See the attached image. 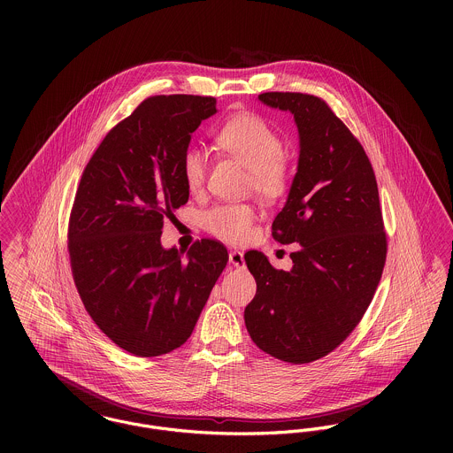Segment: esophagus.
<instances>
[{
    "instance_id": "34e87169",
    "label": "esophagus",
    "mask_w": 453,
    "mask_h": 453,
    "mask_svg": "<svg viewBox=\"0 0 453 453\" xmlns=\"http://www.w3.org/2000/svg\"><path fill=\"white\" fill-rule=\"evenodd\" d=\"M228 259H230V265H234V266H237V268H242V266L246 265V261H244V253H242V251H239V250L230 251V253H228Z\"/></svg>"
}]
</instances>
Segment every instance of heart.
Wrapping results in <instances>:
<instances>
[{
    "label": "heart",
    "instance_id": "b5f03b06",
    "mask_svg": "<svg viewBox=\"0 0 453 453\" xmlns=\"http://www.w3.org/2000/svg\"><path fill=\"white\" fill-rule=\"evenodd\" d=\"M218 144L230 157L250 169L248 187L266 202L288 194L291 171L284 158V139L263 117L242 113L230 119L219 132ZM209 173V155L200 146H190L181 157V174L190 192H198ZM257 209L251 203H218L207 209L200 221L214 237L226 242H244L253 232Z\"/></svg>",
    "mask_w": 453,
    "mask_h": 453
}]
</instances>
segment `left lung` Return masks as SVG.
<instances>
[{
    "mask_svg": "<svg viewBox=\"0 0 453 453\" xmlns=\"http://www.w3.org/2000/svg\"><path fill=\"white\" fill-rule=\"evenodd\" d=\"M266 106L291 111L300 134L298 173L272 223L280 244L298 242L293 268L244 255L257 295L244 311L259 349L305 365L334 350L363 319L380 282L388 235L372 162L321 97L265 92Z\"/></svg>",
    "mask_w": 453,
    "mask_h": 453,
    "instance_id": "8db88e82",
    "label": "left lung"
}]
</instances>
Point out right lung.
<instances>
[{"label":"right lung","mask_w":453,"mask_h":453,"mask_svg":"<svg viewBox=\"0 0 453 453\" xmlns=\"http://www.w3.org/2000/svg\"><path fill=\"white\" fill-rule=\"evenodd\" d=\"M216 113L203 96H153L106 134L74 195L67 251L85 311L119 347L167 354L192 334L226 248L196 241L187 259L164 250L162 228L188 202L181 157L192 132Z\"/></svg>","instance_id":"right-lung-1"}]
</instances>
